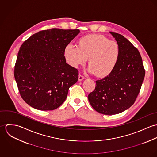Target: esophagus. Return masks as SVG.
Masks as SVG:
<instances>
[{"instance_id":"1","label":"esophagus","mask_w":157,"mask_h":157,"mask_svg":"<svg viewBox=\"0 0 157 157\" xmlns=\"http://www.w3.org/2000/svg\"><path fill=\"white\" fill-rule=\"evenodd\" d=\"M84 78H85L84 76H83V75H80V74L78 75V80H79V81H82Z\"/></svg>"}]
</instances>
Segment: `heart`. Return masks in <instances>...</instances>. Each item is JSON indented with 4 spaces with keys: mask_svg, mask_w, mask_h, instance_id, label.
I'll return each instance as SVG.
<instances>
[{
    "mask_svg": "<svg viewBox=\"0 0 157 157\" xmlns=\"http://www.w3.org/2000/svg\"><path fill=\"white\" fill-rule=\"evenodd\" d=\"M67 63L74 67L83 65L88 59V71L98 77L109 75L120 56L118 44L103 35L92 34L81 37L77 46L68 45L64 50Z\"/></svg>",
    "mask_w": 157,
    "mask_h": 157,
    "instance_id": "b5f03b06",
    "label": "heart"
}]
</instances>
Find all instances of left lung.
<instances>
[{
  "mask_svg": "<svg viewBox=\"0 0 157 157\" xmlns=\"http://www.w3.org/2000/svg\"><path fill=\"white\" fill-rule=\"evenodd\" d=\"M120 48L118 63L112 73L96 81L88 95L92 107L104 115H114L129 109L140 92L145 70L138 50L123 36L110 32Z\"/></svg>",
  "mask_w": 157,
  "mask_h": 157,
  "instance_id": "1",
  "label": "left lung"
}]
</instances>
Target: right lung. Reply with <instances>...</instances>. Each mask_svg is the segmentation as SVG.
<instances>
[{
  "mask_svg": "<svg viewBox=\"0 0 157 157\" xmlns=\"http://www.w3.org/2000/svg\"><path fill=\"white\" fill-rule=\"evenodd\" d=\"M79 33V29L43 30L21 46L14 77L23 100L32 108L52 111L66 100L78 72L66 63L64 50Z\"/></svg>",
  "mask_w": 157,
  "mask_h": 157,
  "instance_id": "1",
  "label": "right lung"
}]
</instances>
